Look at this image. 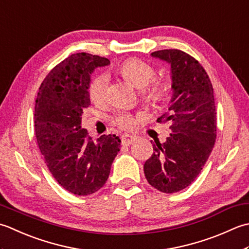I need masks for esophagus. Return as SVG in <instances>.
Masks as SVG:
<instances>
[{
  "instance_id": "34e87169",
  "label": "esophagus",
  "mask_w": 249,
  "mask_h": 249,
  "mask_svg": "<svg viewBox=\"0 0 249 249\" xmlns=\"http://www.w3.org/2000/svg\"><path fill=\"white\" fill-rule=\"evenodd\" d=\"M136 139H138L136 136L130 135V134H124V135H121V144L125 145V146H129L132 143H134Z\"/></svg>"
}]
</instances>
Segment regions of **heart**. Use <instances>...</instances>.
Returning a JSON list of instances; mask_svg holds the SVG:
<instances>
[{"mask_svg":"<svg viewBox=\"0 0 249 249\" xmlns=\"http://www.w3.org/2000/svg\"><path fill=\"white\" fill-rule=\"evenodd\" d=\"M120 75L136 88L143 89L144 100L150 103H159L164 99L167 92V86L163 80H153L156 72L148 63L140 59H128L118 68ZM108 76L105 73L95 75L89 84L88 92L94 103H102L106 98L108 87ZM113 124L120 129L130 130L135 124V117L130 113L121 111L113 117Z\"/></svg>","mask_w":249,"mask_h":249,"instance_id":"obj_1","label":"heart"}]
</instances>
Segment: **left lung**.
Wrapping results in <instances>:
<instances>
[{
  "label": "left lung",
  "mask_w": 249,
  "mask_h": 249,
  "mask_svg": "<svg viewBox=\"0 0 249 249\" xmlns=\"http://www.w3.org/2000/svg\"><path fill=\"white\" fill-rule=\"evenodd\" d=\"M153 57L171 64L173 96L169 110L158 123H170L166 142L153 141L154 154L145 162L144 173L159 191L174 194L194 181L215 145L217 133L214 91L204 68L179 49H163Z\"/></svg>",
  "instance_id": "8db88e82"
}]
</instances>
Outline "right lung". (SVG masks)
<instances>
[{
    "label": "right lung",
    "mask_w": 249,
    "mask_h": 249,
    "mask_svg": "<svg viewBox=\"0 0 249 249\" xmlns=\"http://www.w3.org/2000/svg\"><path fill=\"white\" fill-rule=\"evenodd\" d=\"M109 60L87 53L71 54L50 71L35 100L34 129L38 148L50 173L65 190L92 195L105 185L120 148L116 135L94 142L82 128L90 105V74Z\"/></svg>",
    "instance_id": "add662e5"
}]
</instances>
